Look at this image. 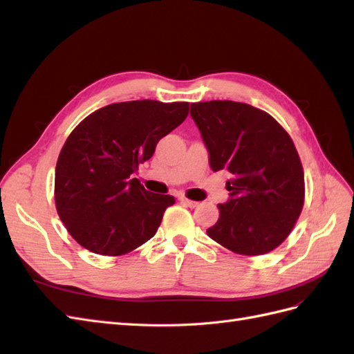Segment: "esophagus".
<instances>
[{
    "mask_svg": "<svg viewBox=\"0 0 354 354\" xmlns=\"http://www.w3.org/2000/svg\"><path fill=\"white\" fill-rule=\"evenodd\" d=\"M178 201L183 203V205H186V207H189V208H195V207H198V202L196 201H190V199H187V198H185V196H180L178 198Z\"/></svg>",
    "mask_w": 354,
    "mask_h": 354,
    "instance_id": "34e87169",
    "label": "esophagus"
}]
</instances>
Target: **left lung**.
I'll return each mask as SVG.
<instances>
[{
  "mask_svg": "<svg viewBox=\"0 0 354 354\" xmlns=\"http://www.w3.org/2000/svg\"><path fill=\"white\" fill-rule=\"evenodd\" d=\"M209 167L227 171L229 199L207 234L242 255L273 251L291 233L304 203V173L291 137L251 104L212 100L190 104Z\"/></svg>",
  "mask_w": 354,
  "mask_h": 354,
  "instance_id": "left-lung-1",
  "label": "left lung"
}]
</instances>
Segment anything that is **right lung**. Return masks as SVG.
Here are the masks:
<instances>
[{"mask_svg":"<svg viewBox=\"0 0 354 354\" xmlns=\"http://www.w3.org/2000/svg\"><path fill=\"white\" fill-rule=\"evenodd\" d=\"M187 112L186 102L112 103L71 133L57 159L55 198L60 220L85 250L115 257L153 238L176 199L131 176Z\"/></svg>","mask_w":354,"mask_h":354,"instance_id":"add662e5","label":"right lung"}]
</instances>
